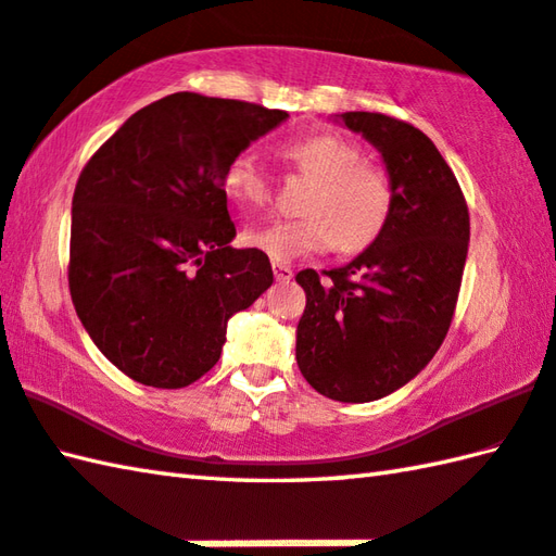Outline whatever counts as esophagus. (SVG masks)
I'll list each match as a JSON object with an SVG mask.
<instances>
[{
  "label": "esophagus",
  "instance_id": "esophagus-1",
  "mask_svg": "<svg viewBox=\"0 0 556 556\" xmlns=\"http://www.w3.org/2000/svg\"><path fill=\"white\" fill-rule=\"evenodd\" d=\"M274 274H276L278 282H288V280H292V276H295V270L286 264H274Z\"/></svg>",
  "mask_w": 556,
  "mask_h": 556
}]
</instances>
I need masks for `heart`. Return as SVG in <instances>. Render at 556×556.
Here are the masks:
<instances>
[{"instance_id":"obj_1","label":"heart","mask_w":556,"mask_h":556,"mask_svg":"<svg viewBox=\"0 0 556 556\" xmlns=\"http://www.w3.org/2000/svg\"><path fill=\"white\" fill-rule=\"evenodd\" d=\"M280 156L314 186L298 219L249 227L247 244L276 261L324 254L339 244L345 254H361L384 235L394 213V184L382 166L363 162L355 142L337 132H312L286 142ZM223 188L235 203L264 205L270 176L254 154H237L223 172Z\"/></svg>"}]
</instances>
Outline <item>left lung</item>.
<instances>
[{
	"label": "left lung",
	"instance_id": "obj_1",
	"mask_svg": "<svg viewBox=\"0 0 556 556\" xmlns=\"http://www.w3.org/2000/svg\"><path fill=\"white\" fill-rule=\"evenodd\" d=\"M341 121L380 150L394 213L349 266L295 276L307 295L295 358L319 394L358 404L400 390L441 349L463 286L469 211L453 169L412 123L368 111Z\"/></svg>",
	"mask_w": 556,
	"mask_h": 556
}]
</instances>
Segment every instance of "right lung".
Listing matches in <instances>:
<instances>
[{
    "label": "right lung",
    "mask_w": 556,
    "mask_h": 556,
    "mask_svg": "<svg viewBox=\"0 0 556 556\" xmlns=\"http://www.w3.org/2000/svg\"><path fill=\"white\" fill-rule=\"evenodd\" d=\"M288 118L258 103L169 93L125 121L72 198L70 295L84 329L135 382L179 390L219 361L232 314L274 282L229 247L223 172Z\"/></svg>",
    "instance_id": "obj_1"
}]
</instances>
